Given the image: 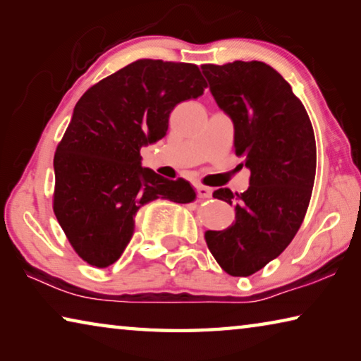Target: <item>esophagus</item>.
Returning a JSON list of instances; mask_svg holds the SVG:
<instances>
[{"mask_svg": "<svg viewBox=\"0 0 361 361\" xmlns=\"http://www.w3.org/2000/svg\"><path fill=\"white\" fill-rule=\"evenodd\" d=\"M195 192H197V195L200 199H209V197H212V188H209V186H202V185H199V186H195Z\"/></svg>", "mask_w": 361, "mask_h": 361, "instance_id": "34e87169", "label": "esophagus"}]
</instances>
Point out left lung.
<instances>
[{"label": "left lung", "instance_id": "obj_1", "mask_svg": "<svg viewBox=\"0 0 361 361\" xmlns=\"http://www.w3.org/2000/svg\"><path fill=\"white\" fill-rule=\"evenodd\" d=\"M202 71L234 122V152L250 169L245 192H213L235 205V221L207 231L205 242L224 272L248 277L277 258L304 221L317 169L312 122L291 85L266 63H205Z\"/></svg>", "mask_w": 361, "mask_h": 361}]
</instances>
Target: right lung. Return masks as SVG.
I'll return each instance as SVG.
<instances>
[{"instance_id":"right-lung-1","label":"right lung","mask_w":361,"mask_h":361,"mask_svg":"<svg viewBox=\"0 0 361 361\" xmlns=\"http://www.w3.org/2000/svg\"><path fill=\"white\" fill-rule=\"evenodd\" d=\"M207 82L194 63L140 59L85 90L54 156L52 209L70 245L94 267L121 258L135 213L154 199L194 200L186 180L142 167L140 149L166 137L170 113Z\"/></svg>"}]
</instances>
